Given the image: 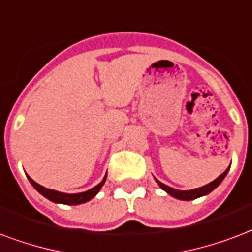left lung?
I'll use <instances>...</instances> for the list:
<instances>
[{
    "instance_id": "obj_1",
    "label": "left lung",
    "mask_w": 252,
    "mask_h": 252,
    "mask_svg": "<svg viewBox=\"0 0 252 252\" xmlns=\"http://www.w3.org/2000/svg\"><path fill=\"white\" fill-rule=\"evenodd\" d=\"M228 170H230V167H228V169L222 174V175H219L215 181L210 182L209 185H206V186L199 187V189H194V190H185V191L177 190V189H173V187L166 186L164 183L159 182L158 179H155V181H157V183L159 185V187L162 189V190H164L167 194L174 196V198H177V199H181V200H192V199H196V198H199V196L207 195V194H210L214 189H217V187L220 185V182H222L223 179H224V177H226L227 173H228Z\"/></svg>"
}]
</instances>
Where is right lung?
Instances as JSON below:
<instances>
[{
	"label": "right lung",
	"mask_w": 252,
	"mask_h": 252,
	"mask_svg": "<svg viewBox=\"0 0 252 252\" xmlns=\"http://www.w3.org/2000/svg\"><path fill=\"white\" fill-rule=\"evenodd\" d=\"M106 177H107V175H105L103 179H102V182L98 183L95 187H93V189L85 191V192H78V194H66V192H60V191L50 190V189H46V187L41 186V185H38L37 182H34L30 177L28 178H29L30 183L33 185L34 189L38 191L41 195H43L49 200H52L54 203H62V205H81V203L89 202V200L93 199L94 196L97 195L98 191L101 190V187L105 185Z\"/></svg>",
	"instance_id": "right-lung-1"
}]
</instances>
